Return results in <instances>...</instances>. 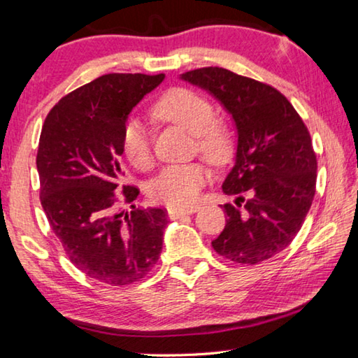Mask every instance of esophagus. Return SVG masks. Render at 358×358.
<instances>
[{"label": "esophagus", "instance_id": "34e87169", "mask_svg": "<svg viewBox=\"0 0 358 358\" xmlns=\"http://www.w3.org/2000/svg\"><path fill=\"white\" fill-rule=\"evenodd\" d=\"M200 210V206H189V208H168V214L171 219H179L185 214H194Z\"/></svg>", "mask_w": 358, "mask_h": 358}]
</instances>
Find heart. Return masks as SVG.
<instances>
[{"label":"heart","mask_w":358,"mask_h":358,"mask_svg":"<svg viewBox=\"0 0 358 358\" xmlns=\"http://www.w3.org/2000/svg\"><path fill=\"white\" fill-rule=\"evenodd\" d=\"M157 118L182 126L195 134L196 145L213 162L221 163L230 155V137L221 124L214 122V108L205 96L189 90L174 87L158 99L153 106ZM122 152L137 169H147L152 164L150 139L144 123L139 118L126 120L122 129ZM211 169L205 162L169 164L150 184V196L173 208H189L200 196L208 182Z\"/></svg>","instance_id":"1"}]
</instances>
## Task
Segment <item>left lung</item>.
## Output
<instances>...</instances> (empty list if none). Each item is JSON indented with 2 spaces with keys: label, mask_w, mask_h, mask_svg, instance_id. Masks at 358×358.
I'll use <instances>...</instances> for the list:
<instances>
[{
  "label": "left lung",
  "mask_w": 358,
  "mask_h": 358,
  "mask_svg": "<svg viewBox=\"0 0 358 358\" xmlns=\"http://www.w3.org/2000/svg\"><path fill=\"white\" fill-rule=\"evenodd\" d=\"M180 78L216 97L238 134L235 164L222 184L225 195L236 196L235 206L224 205L227 224L213 248L236 264L271 259L293 241L315 195L309 129L288 99L261 81L221 67L190 70Z\"/></svg>",
  "instance_id": "1"
}]
</instances>
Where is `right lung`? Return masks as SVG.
<instances>
[{
	"label": "right lung",
	"mask_w": 358,
	"mask_h": 358,
	"mask_svg": "<svg viewBox=\"0 0 358 358\" xmlns=\"http://www.w3.org/2000/svg\"><path fill=\"white\" fill-rule=\"evenodd\" d=\"M163 80V73L99 76L60 99L41 129L36 168L48 222L71 264L112 287L144 278L163 248L166 210L136 208L139 190L123 184L120 163L128 115ZM120 201L131 211L120 212Z\"/></svg>",
	"instance_id": "right-lung-1"
}]
</instances>
